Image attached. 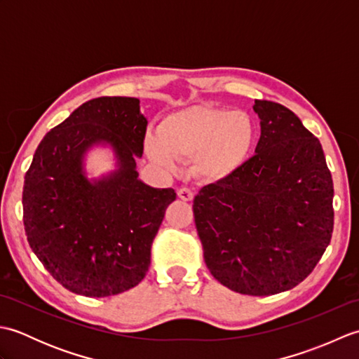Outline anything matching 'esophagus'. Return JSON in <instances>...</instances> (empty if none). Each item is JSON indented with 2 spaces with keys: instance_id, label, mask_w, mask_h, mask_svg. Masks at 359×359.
<instances>
[{
  "instance_id": "1",
  "label": "esophagus",
  "mask_w": 359,
  "mask_h": 359,
  "mask_svg": "<svg viewBox=\"0 0 359 359\" xmlns=\"http://www.w3.org/2000/svg\"><path fill=\"white\" fill-rule=\"evenodd\" d=\"M177 196L180 197L182 201H185V202H189V201H193V197H194V193L191 191V189L189 188H180L179 191H177Z\"/></svg>"
}]
</instances>
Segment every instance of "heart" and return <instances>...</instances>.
Masks as SVG:
<instances>
[{"instance_id":"heart-1","label":"heart","mask_w":359,"mask_h":359,"mask_svg":"<svg viewBox=\"0 0 359 359\" xmlns=\"http://www.w3.org/2000/svg\"><path fill=\"white\" fill-rule=\"evenodd\" d=\"M158 135H147L144 149L152 162L174 170L177 160H193L199 177L217 182L245 163L256 142V121L245 111L193 104L160 120Z\"/></svg>"}]
</instances>
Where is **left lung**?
<instances>
[{
  "instance_id": "left-lung-1",
  "label": "left lung",
  "mask_w": 359,
  "mask_h": 359,
  "mask_svg": "<svg viewBox=\"0 0 359 359\" xmlns=\"http://www.w3.org/2000/svg\"><path fill=\"white\" fill-rule=\"evenodd\" d=\"M256 154L203 187L193 211L203 259L236 293L269 296L313 271L333 233V180L321 143L285 106L256 100Z\"/></svg>"
}]
</instances>
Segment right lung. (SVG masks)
<instances>
[{
    "mask_svg": "<svg viewBox=\"0 0 359 359\" xmlns=\"http://www.w3.org/2000/svg\"><path fill=\"white\" fill-rule=\"evenodd\" d=\"M148 120L140 100L98 97L44 135L25 175L27 242L52 278L72 293L104 297L135 287L151 264V245L172 188L139 180ZM116 152L119 170L89 181L82 158L93 144Z\"/></svg>",
    "mask_w": 359,
    "mask_h": 359,
    "instance_id": "right-lung-1",
    "label": "right lung"
}]
</instances>
